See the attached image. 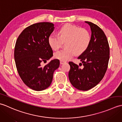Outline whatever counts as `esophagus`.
<instances>
[{
	"instance_id": "1",
	"label": "esophagus",
	"mask_w": 122,
	"mask_h": 122,
	"mask_svg": "<svg viewBox=\"0 0 122 122\" xmlns=\"http://www.w3.org/2000/svg\"><path fill=\"white\" fill-rule=\"evenodd\" d=\"M66 62V61H62V60H60V64H63V63H64Z\"/></svg>"
}]
</instances>
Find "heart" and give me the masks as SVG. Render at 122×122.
<instances>
[{"label":"heart","mask_w":122,"mask_h":122,"mask_svg":"<svg viewBox=\"0 0 122 122\" xmlns=\"http://www.w3.org/2000/svg\"><path fill=\"white\" fill-rule=\"evenodd\" d=\"M91 36L88 30L71 24L62 27L59 31V36L51 34L48 42L54 50L61 47L62 42H66V48L61 49L54 53L55 58L62 61L71 59L76 53L81 54L89 47Z\"/></svg>","instance_id":"1"}]
</instances>
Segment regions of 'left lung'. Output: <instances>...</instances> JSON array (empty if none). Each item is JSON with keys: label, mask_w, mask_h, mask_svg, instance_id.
<instances>
[{"label": "left lung", "mask_w": 122, "mask_h": 122, "mask_svg": "<svg viewBox=\"0 0 122 122\" xmlns=\"http://www.w3.org/2000/svg\"><path fill=\"white\" fill-rule=\"evenodd\" d=\"M91 30V40L89 47L78 58L79 66L70 61L69 78L76 89L87 91L95 86L104 77L110 59V46L107 36L101 28L93 23L85 21ZM83 68L79 66L82 64Z\"/></svg>", "instance_id": "obj_1"}]
</instances>
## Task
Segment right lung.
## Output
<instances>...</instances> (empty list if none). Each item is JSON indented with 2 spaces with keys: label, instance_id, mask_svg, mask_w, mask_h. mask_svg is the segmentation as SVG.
Returning a JSON list of instances; mask_svg holds the SVG:
<instances>
[{
  "label": "right lung",
  "instance_id": "right-lung-1",
  "mask_svg": "<svg viewBox=\"0 0 122 122\" xmlns=\"http://www.w3.org/2000/svg\"><path fill=\"white\" fill-rule=\"evenodd\" d=\"M54 29L51 22H38L22 31L18 37L14 50L17 71L24 83L33 90L40 91L50 86L54 71L60 65L54 59L42 66L53 56L48 38Z\"/></svg>",
  "mask_w": 122,
  "mask_h": 122
}]
</instances>
